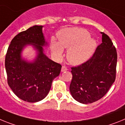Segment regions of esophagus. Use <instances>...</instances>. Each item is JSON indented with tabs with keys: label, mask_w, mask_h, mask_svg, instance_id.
Instances as JSON below:
<instances>
[{
	"label": "esophagus",
	"mask_w": 125,
	"mask_h": 125,
	"mask_svg": "<svg viewBox=\"0 0 125 125\" xmlns=\"http://www.w3.org/2000/svg\"><path fill=\"white\" fill-rule=\"evenodd\" d=\"M66 70H67V67H66L65 66H62V69H61V71L65 72V71H66Z\"/></svg>",
	"instance_id": "esophagus-1"
}]
</instances>
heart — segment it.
I'll return each instance as SVG.
<instances>
[{"label": "heart", "instance_id": "heart-1", "mask_svg": "<svg viewBox=\"0 0 125 125\" xmlns=\"http://www.w3.org/2000/svg\"><path fill=\"white\" fill-rule=\"evenodd\" d=\"M97 43L90 37L89 32L82 28H72L62 32L59 36V44L53 42L52 52L57 57L62 55L63 48L69 49L67 57L69 62L79 65L86 62L93 55Z\"/></svg>", "mask_w": 125, "mask_h": 125}]
</instances>
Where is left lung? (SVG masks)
Listing matches in <instances>:
<instances>
[{
	"mask_svg": "<svg viewBox=\"0 0 125 125\" xmlns=\"http://www.w3.org/2000/svg\"><path fill=\"white\" fill-rule=\"evenodd\" d=\"M101 33L102 43L97 46L93 56L85 63L71 68L70 93L74 99L82 104L102 98L116 79V50L109 37Z\"/></svg>",
	"mask_w": 125,
	"mask_h": 125,
	"instance_id": "obj_1",
	"label": "left lung"
}]
</instances>
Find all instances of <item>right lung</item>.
I'll list each match as a JSON object with an SVG mask.
<instances>
[{"instance_id":"right-lung-1","label":"right lung","mask_w":125,"mask_h":125,"mask_svg":"<svg viewBox=\"0 0 125 125\" xmlns=\"http://www.w3.org/2000/svg\"><path fill=\"white\" fill-rule=\"evenodd\" d=\"M43 26H34L19 32L12 40L5 56L7 83L17 97L24 101L36 103L46 97L53 79L59 75L62 65L52 61L43 53L47 44L42 31ZM28 44L38 52L32 62L21 58V52Z\"/></svg>"}]
</instances>
